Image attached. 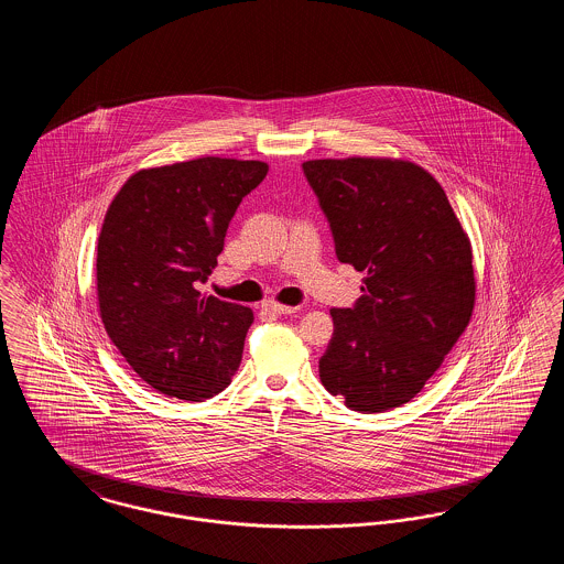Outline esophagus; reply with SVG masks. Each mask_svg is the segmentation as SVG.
<instances>
[{
  "mask_svg": "<svg viewBox=\"0 0 564 564\" xmlns=\"http://www.w3.org/2000/svg\"><path fill=\"white\" fill-rule=\"evenodd\" d=\"M262 311L269 313V315H290V313H295L297 308H295V306H288V304H279V302H274V300H269V302L262 304Z\"/></svg>",
  "mask_w": 564,
  "mask_h": 564,
  "instance_id": "34e87169",
  "label": "esophagus"
}]
</instances>
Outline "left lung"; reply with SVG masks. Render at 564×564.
<instances>
[{
  "instance_id": "8db88e82",
  "label": "left lung",
  "mask_w": 564,
  "mask_h": 564,
  "mask_svg": "<svg viewBox=\"0 0 564 564\" xmlns=\"http://www.w3.org/2000/svg\"><path fill=\"white\" fill-rule=\"evenodd\" d=\"M329 221L336 256L366 274L352 308H332L323 387L350 410L410 402L455 347L474 313L471 242L446 192L398 159L302 164Z\"/></svg>"
}]
</instances>
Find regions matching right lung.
Instances as JSON below:
<instances>
[{
  "instance_id": "1",
  "label": "right lung",
  "mask_w": 564,
  "mask_h": 564,
  "mask_svg": "<svg viewBox=\"0 0 564 564\" xmlns=\"http://www.w3.org/2000/svg\"><path fill=\"white\" fill-rule=\"evenodd\" d=\"M267 173V162L217 156L141 169L109 205L97 245L101 322L139 378L169 398L209 400L241 364L251 308L198 285Z\"/></svg>"
}]
</instances>
